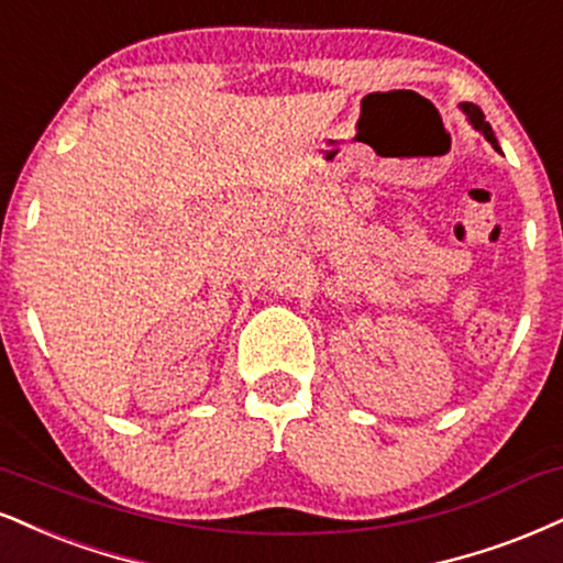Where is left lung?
I'll use <instances>...</instances> for the list:
<instances>
[{
  "instance_id": "1",
  "label": "left lung",
  "mask_w": 563,
  "mask_h": 563,
  "mask_svg": "<svg viewBox=\"0 0 563 563\" xmlns=\"http://www.w3.org/2000/svg\"><path fill=\"white\" fill-rule=\"evenodd\" d=\"M459 110H462V112L466 114V120H470V125L475 128V131L483 133L485 139L490 141V144H493V148H496V152H500L496 133H493L490 123H485V114H483V110H479L477 104H472V101H462V104H459Z\"/></svg>"
}]
</instances>
